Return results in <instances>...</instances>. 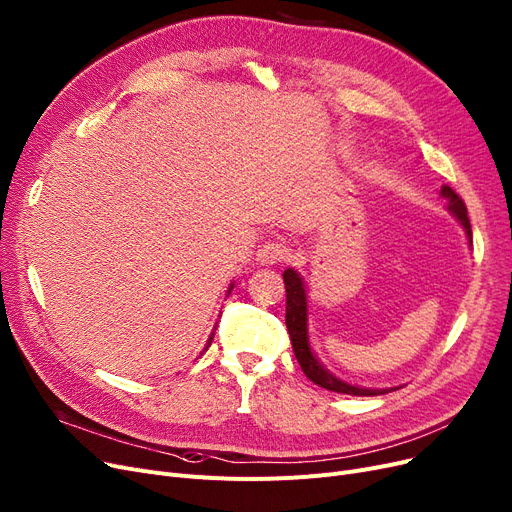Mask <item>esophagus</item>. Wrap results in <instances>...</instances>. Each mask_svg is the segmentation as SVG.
I'll return each mask as SVG.
<instances>
[{"label":"esophagus","instance_id":"34e87169","mask_svg":"<svg viewBox=\"0 0 512 512\" xmlns=\"http://www.w3.org/2000/svg\"><path fill=\"white\" fill-rule=\"evenodd\" d=\"M286 255H288V249L284 242L270 240V242L261 244V249L257 251V261L263 265H278L286 259Z\"/></svg>","mask_w":512,"mask_h":512}]
</instances>
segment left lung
Returning a JSON list of instances; mask_svg holds the SVG:
<instances>
[{"label": "left lung", "mask_w": 512, "mask_h": 512, "mask_svg": "<svg viewBox=\"0 0 512 512\" xmlns=\"http://www.w3.org/2000/svg\"><path fill=\"white\" fill-rule=\"evenodd\" d=\"M441 194L448 198V207L450 211L458 217L462 228L466 230V236L473 242V232H471V221L469 213H466V205L462 198L450 188L443 186ZM284 286H286V328L288 335H291L293 351L295 358L305 372L309 381H314L318 387H324L328 391H337V393H347V395H381L387 393L385 389H362V387H353L343 381H339L337 376H332L328 370L320 366V362L314 358V353L309 349L307 341V301H305V288L295 270H286L284 274Z\"/></svg>", "instance_id": "8db88e82"}]
</instances>
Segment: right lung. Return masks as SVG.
Segmentation results:
<instances>
[{"label":"right lung","instance_id":"obj_1","mask_svg":"<svg viewBox=\"0 0 512 512\" xmlns=\"http://www.w3.org/2000/svg\"><path fill=\"white\" fill-rule=\"evenodd\" d=\"M211 341H213V337H211V339H209V345H211ZM209 345H207V347H209Z\"/></svg>","mask_w":512,"mask_h":512}]
</instances>
